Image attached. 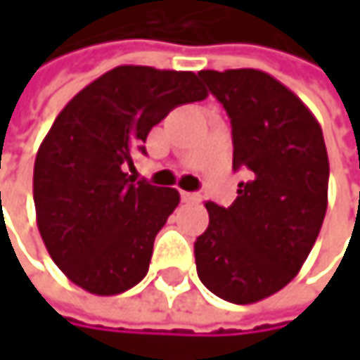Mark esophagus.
<instances>
[{"label": "esophagus", "mask_w": 360, "mask_h": 360, "mask_svg": "<svg viewBox=\"0 0 360 360\" xmlns=\"http://www.w3.org/2000/svg\"><path fill=\"white\" fill-rule=\"evenodd\" d=\"M181 202L195 204V202H200V193H195V191H181Z\"/></svg>", "instance_id": "1"}]
</instances>
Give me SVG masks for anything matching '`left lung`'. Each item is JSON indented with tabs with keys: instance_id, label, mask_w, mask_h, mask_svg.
<instances>
[{
	"instance_id": "obj_1",
	"label": "left lung",
	"mask_w": 360,
	"mask_h": 360,
	"mask_svg": "<svg viewBox=\"0 0 360 360\" xmlns=\"http://www.w3.org/2000/svg\"><path fill=\"white\" fill-rule=\"evenodd\" d=\"M231 118L233 169H246L229 208L206 202L195 240L200 281L219 298L252 304L285 288L304 264L327 210L329 160L313 112L262 70H200Z\"/></svg>"
}]
</instances>
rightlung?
I'll list each match as a JSON object with an SVG mask.
<instances>
[{
	"label": "right lung",
	"mask_w": 360,
	"mask_h": 360,
	"mask_svg": "<svg viewBox=\"0 0 360 360\" xmlns=\"http://www.w3.org/2000/svg\"><path fill=\"white\" fill-rule=\"evenodd\" d=\"M208 96L198 75L116 66L53 120L35 158L37 227L51 260L79 288L114 296L137 285L179 191L124 169L169 112Z\"/></svg>",
	"instance_id": "1"
}]
</instances>
